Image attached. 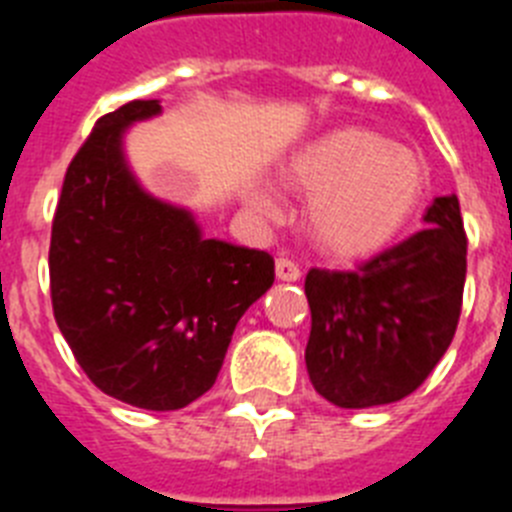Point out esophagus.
<instances>
[{"label": "esophagus", "mask_w": 512, "mask_h": 512, "mask_svg": "<svg viewBox=\"0 0 512 512\" xmlns=\"http://www.w3.org/2000/svg\"><path fill=\"white\" fill-rule=\"evenodd\" d=\"M275 275H278L281 281H299L301 268L291 260V257L281 255L278 260H275Z\"/></svg>", "instance_id": "esophagus-1"}]
</instances>
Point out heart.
<instances>
[{
	"label": "heart",
	"mask_w": 512,
	"mask_h": 512,
	"mask_svg": "<svg viewBox=\"0 0 512 512\" xmlns=\"http://www.w3.org/2000/svg\"><path fill=\"white\" fill-rule=\"evenodd\" d=\"M288 188L311 195L304 211L309 237L324 252L358 257L381 250L415 219L428 195V167L417 151L368 128H335L301 146L283 167ZM250 206L278 211L265 188Z\"/></svg>",
	"instance_id": "b5f03b06"
}]
</instances>
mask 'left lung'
Masks as SVG:
<instances>
[{"label": "left lung", "mask_w": 512, "mask_h": 512, "mask_svg": "<svg viewBox=\"0 0 512 512\" xmlns=\"http://www.w3.org/2000/svg\"><path fill=\"white\" fill-rule=\"evenodd\" d=\"M425 224L358 270L306 275V371L327 402L345 410L399 402L451 345L466 281L459 198H435Z\"/></svg>", "instance_id": "1"}]
</instances>
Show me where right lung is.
<instances>
[{
	"mask_svg": "<svg viewBox=\"0 0 512 512\" xmlns=\"http://www.w3.org/2000/svg\"><path fill=\"white\" fill-rule=\"evenodd\" d=\"M159 110L131 100L95 123L66 170L48 270L53 317L87 379L164 412L211 389L237 322L273 286L275 262L206 239L185 208L136 182L123 133Z\"/></svg>",
	"mask_w": 512,
	"mask_h": 512,
	"instance_id": "1",
	"label": "right lung"
}]
</instances>
